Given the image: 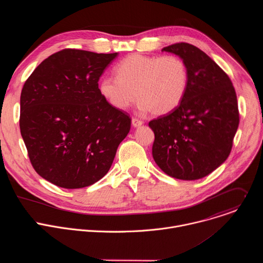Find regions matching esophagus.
Masks as SVG:
<instances>
[{"label":"esophagus","mask_w":263,"mask_h":263,"mask_svg":"<svg viewBox=\"0 0 263 263\" xmlns=\"http://www.w3.org/2000/svg\"><path fill=\"white\" fill-rule=\"evenodd\" d=\"M142 124H143L142 121H140V120H138V119H135V118L132 119V125H133V127L137 128V127H140Z\"/></svg>","instance_id":"34e87169"}]
</instances>
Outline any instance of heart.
<instances>
[{
  "instance_id": "b5f03b06",
  "label": "heart",
  "mask_w": 263,
  "mask_h": 263,
  "mask_svg": "<svg viewBox=\"0 0 263 263\" xmlns=\"http://www.w3.org/2000/svg\"><path fill=\"white\" fill-rule=\"evenodd\" d=\"M116 76L99 82L101 96L117 109L125 110L139 100L142 112L162 116L176 109L189 85V70L178 56L131 54L115 66Z\"/></svg>"
}]
</instances>
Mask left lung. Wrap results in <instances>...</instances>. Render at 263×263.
Segmentation results:
<instances>
[{
	"mask_svg": "<svg viewBox=\"0 0 263 263\" xmlns=\"http://www.w3.org/2000/svg\"><path fill=\"white\" fill-rule=\"evenodd\" d=\"M162 51L185 62L189 85L176 109L148 123L155 134L153 158L173 178L198 180L231 152L239 124L236 92L228 74L199 48L180 43Z\"/></svg>",
	"mask_w": 263,
	"mask_h": 263,
	"instance_id": "left-lung-1",
	"label": "left lung"
}]
</instances>
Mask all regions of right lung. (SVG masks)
I'll return each mask as SVG.
<instances>
[{
	"label": "right lung",
	"mask_w": 263,
	"mask_h": 263,
	"mask_svg": "<svg viewBox=\"0 0 263 263\" xmlns=\"http://www.w3.org/2000/svg\"><path fill=\"white\" fill-rule=\"evenodd\" d=\"M118 53L65 49L45 59L21 93V134L32 166L47 181L82 189L109 171L131 119L99 91Z\"/></svg>",
	"instance_id": "obj_1"
}]
</instances>
